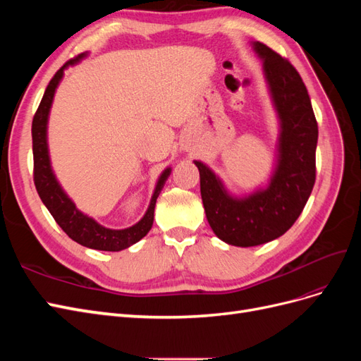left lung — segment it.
<instances>
[{"label": "left lung", "mask_w": 361, "mask_h": 361, "mask_svg": "<svg viewBox=\"0 0 361 361\" xmlns=\"http://www.w3.org/2000/svg\"><path fill=\"white\" fill-rule=\"evenodd\" d=\"M253 48L264 60L280 118L277 164L268 187L233 197L209 167L194 161L207 223L221 241L236 247L260 245L286 233L302 212L316 179L318 123L307 89L286 59L260 42H253Z\"/></svg>", "instance_id": "1"}]
</instances>
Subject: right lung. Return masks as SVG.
Instances as JSON below:
<instances>
[{"mask_svg":"<svg viewBox=\"0 0 361 361\" xmlns=\"http://www.w3.org/2000/svg\"><path fill=\"white\" fill-rule=\"evenodd\" d=\"M84 57V54L76 59L69 60L63 68L57 71V73L52 76L49 81L45 94H43L37 111L32 117L31 125V137H32V158H35V185L39 192V197L42 199L43 204L48 207V211L54 216V220L63 228L75 243H78L84 247H89L93 250H102V251H120L130 247L133 244L138 243L141 238H145L147 232L154 224V212L158 195L166 183L167 178L170 176L171 169H166L157 182V187L152 195L150 204L145 216L141 220L122 231H114V228H106L96 223L93 218L84 215L81 211L76 209L75 203L68 197V194L63 191L59 180L56 179L51 169V159L48 152V116L51 105L54 101V94H56L57 87L63 78L64 69L72 64L78 63Z\"/></svg>","mask_w":361,"mask_h":361,"instance_id":"obj_1","label":"right lung"}]
</instances>
